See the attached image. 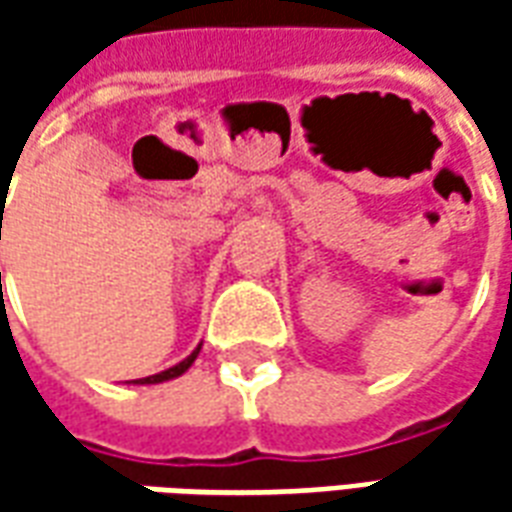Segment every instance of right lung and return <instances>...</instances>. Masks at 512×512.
Returning a JSON list of instances; mask_svg holds the SVG:
<instances>
[{
	"label": "right lung",
	"instance_id": "add662e5",
	"mask_svg": "<svg viewBox=\"0 0 512 512\" xmlns=\"http://www.w3.org/2000/svg\"><path fill=\"white\" fill-rule=\"evenodd\" d=\"M0 238H2V235H0ZM200 348H202V345H197V348H194V351H191V354L186 356L183 362H178V365L167 367V370H161V373H156V376L139 378V381H134V384H164V381H172V378L183 376V373H186V370L194 365V359H197V354H200ZM128 384H131V381H128Z\"/></svg>",
	"mask_w": 512,
	"mask_h": 512
}]
</instances>
